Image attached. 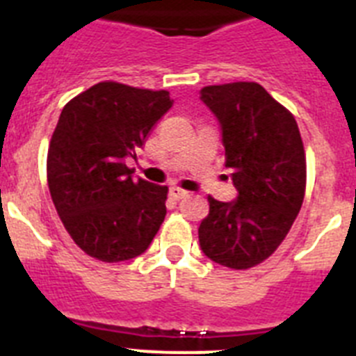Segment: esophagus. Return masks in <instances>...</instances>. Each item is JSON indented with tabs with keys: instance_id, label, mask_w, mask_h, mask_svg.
Listing matches in <instances>:
<instances>
[{
	"instance_id": "34e87169",
	"label": "esophagus",
	"mask_w": 356,
	"mask_h": 356,
	"mask_svg": "<svg viewBox=\"0 0 356 356\" xmlns=\"http://www.w3.org/2000/svg\"><path fill=\"white\" fill-rule=\"evenodd\" d=\"M169 196H171L172 200L180 201V200H184L185 196H188V193H187V191H184V188H180V187H171V188H169Z\"/></svg>"
}]
</instances>
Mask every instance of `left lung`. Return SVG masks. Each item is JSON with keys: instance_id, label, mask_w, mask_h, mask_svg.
<instances>
[{"instance_id": "8db88e82", "label": "left lung", "mask_w": 356, "mask_h": 356, "mask_svg": "<svg viewBox=\"0 0 356 356\" xmlns=\"http://www.w3.org/2000/svg\"><path fill=\"white\" fill-rule=\"evenodd\" d=\"M219 121L234 201L209 197L201 251L229 269H250L271 257L303 205L307 160L298 122L254 81L201 89Z\"/></svg>"}]
</instances>
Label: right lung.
Here are the masks:
<instances>
[{
  "label": "right lung",
  "instance_id": "obj_1",
  "mask_svg": "<svg viewBox=\"0 0 356 356\" xmlns=\"http://www.w3.org/2000/svg\"><path fill=\"white\" fill-rule=\"evenodd\" d=\"M172 106L168 90L102 81L62 110L48 151V187L78 248L102 262L143 254L165 217V185L131 180L155 122Z\"/></svg>",
  "mask_w": 356,
  "mask_h": 356
}]
</instances>
